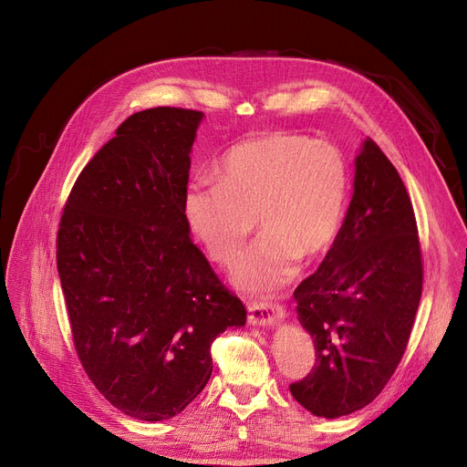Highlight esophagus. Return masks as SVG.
Segmentation results:
<instances>
[{"mask_svg":"<svg viewBox=\"0 0 467 467\" xmlns=\"http://www.w3.org/2000/svg\"><path fill=\"white\" fill-rule=\"evenodd\" d=\"M250 312V324L254 326H273L276 320L284 316V306L273 301H255L248 306Z\"/></svg>","mask_w":467,"mask_h":467,"instance_id":"1","label":"esophagus"}]
</instances>
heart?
Instances as JSON below:
<instances>
[{
    "mask_svg": "<svg viewBox=\"0 0 467 467\" xmlns=\"http://www.w3.org/2000/svg\"><path fill=\"white\" fill-rule=\"evenodd\" d=\"M219 182L196 180L185 192L187 223L206 255L229 266L257 227L236 282L273 291L296 276L301 259L329 254L347 210L348 166L337 145L291 132L238 141L217 164Z\"/></svg>",
    "mask_w": 467,
    "mask_h": 467,
    "instance_id": "obj_1",
    "label": "heart"
}]
</instances>
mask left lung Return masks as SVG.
<instances>
[{
  "instance_id": "8db88e82",
  "label": "left lung",
  "mask_w": 467,
  "mask_h": 467,
  "mask_svg": "<svg viewBox=\"0 0 467 467\" xmlns=\"http://www.w3.org/2000/svg\"><path fill=\"white\" fill-rule=\"evenodd\" d=\"M422 278L410 196L396 166L367 138L345 223L320 268L293 293L316 365L289 384L291 396L324 419L369 405L405 354Z\"/></svg>"
}]
</instances>
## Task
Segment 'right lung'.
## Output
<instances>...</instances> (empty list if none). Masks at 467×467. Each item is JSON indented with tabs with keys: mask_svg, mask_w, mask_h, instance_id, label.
I'll use <instances>...</instances> for the list:
<instances>
[{
	"mask_svg": "<svg viewBox=\"0 0 467 467\" xmlns=\"http://www.w3.org/2000/svg\"><path fill=\"white\" fill-rule=\"evenodd\" d=\"M202 111L130 115L83 168L62 210L57 266L73 347L119 410L159 422L210 380L212 342L246 306L189 238L185 192Z\"/></svg>",
	"mask_w": 467,
	"mask_h": 467,
	"instance_id": "right-lung-1",
	"label": "right lung"
}]
</instances>
